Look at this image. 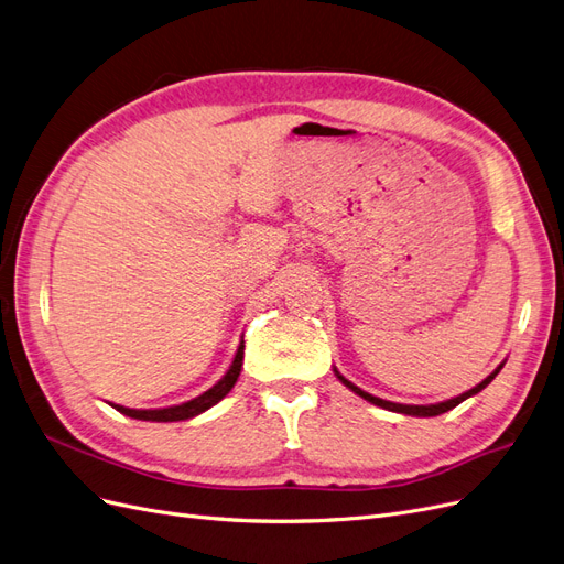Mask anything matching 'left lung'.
<instances>
[{"instance_id": "left-lung-1", "label": "left lung", "mask_w": 564, "mask_h": 564, "mask_svg": "<svg viewBox=\"0 0 564 564\" xmlns=\"http://www.w3.org/2000/svg\"><path fill=\"white\" fill-rule=\"evenodd\" d=\"M503 368V362L501 366L489 375V377H485L478 387H474L470 391H466V393H462V395H457V398H449V401H445V403H435V405H401V403H391V401H381V398H377V395H372V393H368V391H362V389H358L356 384H351L349 379H344L337 370H335V375H337V379L341 381L344 387L347 389H351L354 393H358L360 398H366L368 403H372V405H377V408H384V410H391V412H401V414H412V416H435V414H443V412H447V410H452V408H457L459 403H464L466 398H470V395H476L478 391H482L489 381H492L497 375H499V370Z\"/></svg>"}]
</instances>
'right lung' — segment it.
I'll use <instances>...</instances> for the list:
<instances>
[{
  "instance_id": "obj_1",
  "label": "right lung",
  "mask_w": 564,
  "mask_h": 564,
  "mask_svg": "<svg viewBox=\"0 0 564 564\" xmlns=\"http://www.w3.org/2000/svg\"><path fill=\"white\" fill-rule=\"evenodd\" d=\"M241 366H243V339L239 344V349H236L234 362L229 366L227 375L220 381H217L213 389H208L202 395L192 398V401H187L183 405H173V408H161V410H131V408H121V405H112V408H117L126 416H133V420H142V422H183V420H192V416L202 414L208 408H213L215 403L223 401V398L236 384V379H239Z\"/></svg>"
}]
</instances>
